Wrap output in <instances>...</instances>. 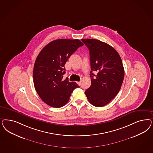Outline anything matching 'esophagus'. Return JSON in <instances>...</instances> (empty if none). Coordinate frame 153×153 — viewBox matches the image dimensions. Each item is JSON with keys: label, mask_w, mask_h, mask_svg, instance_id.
<instances>
[{"label": "esophagus", "mask_w": 153, "mask_h": 153, "mask_svg": "<svg viewBox=\"0 0 153 153\" xmlns=\"http://www.w3.org/2000/svg\"><path fill=\"white\" fill-rule=\"evenodd\" d=\"M77 83L79 84V85H80V84H81V82H77Z\"/></svg>", "instance_id": "obj_1"}]
</instances>
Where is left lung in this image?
<instances>
[{
  "instance_id": "obj_1",
  "label": "left lung",
  "mask_w": 153,
  "mask_h": 153,
  "mask_svg": "<svg viewBox=\"0 0 153 153\" xmlns=\"http://www.w3.org/2000/svg\"><path fill=\"white\" fill-rule=\"evenodd\" d=\"M82 41L89 51L91 68V85L85 94L92 105L102 107L120 89L124 76L123 63L117 51L108 44L94 39Z\"/></svg>"
}]
</instances>
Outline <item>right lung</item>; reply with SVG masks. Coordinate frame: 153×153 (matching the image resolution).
I'll return each instance as SVG.
<instances>
[{
	"label": "right lung",
	"mask_w": 153,
	"mask_h": 153,
	"mask_svg": "<svg viewBox=\"0 0 153 153\" xmlns=\"http://www.w3.org/2000/svg\"><path fill=\"white\" fill-rule=\"evenodd\" d=\"M82 45L78 39L55 40L46 45L37 56L33 70L35 89L50 106H64L74 89L79 87L75 82H69L68 78L63 79V75L68 59Z\"/></svg>",
	"instance_id": "obj_1"
}]
</instances>
